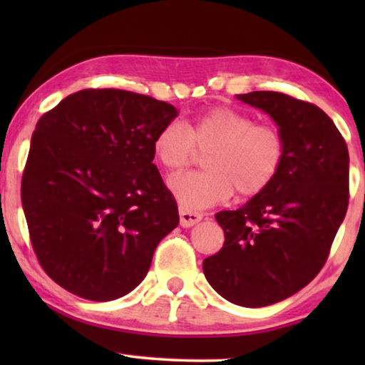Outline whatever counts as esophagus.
<instances>
[{
  "label": "esophagus",
  "instance_id": "1",
  "mask_svg": "<svg viewBox=\"0 0 365 365\" xmlns=\"http://www.w3.org/2000/svg\"><path fill=\"white\" fill-rule=\"evenodd\" d=\"M179 219H181V226L182 227H191L194 224L199 222L202 219L201 212H194V211H187V209H179Z\"/></svg>",
  "mask_w": 365,
  "mask_h": 365
}]
</instances>
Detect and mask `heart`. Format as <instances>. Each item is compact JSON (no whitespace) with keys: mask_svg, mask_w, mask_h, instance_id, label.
I'll return each mask as SVG.
<instances>
[{"mask_svg":"<svg viewBox=\"0 0 365 365\" xmlns=\"http://www.w3.org/2000/svg\"><path fill=\"white\" fill-rule=\"evenodd\" d=\"M196 149L207 151L202 161L206 171L169 181L174 197L187 211L224 202L234 191L244 199L259 196L276 181L286 161L281 129L227 106L207 109L186 126L169 121L153 139L154 156L169 173L191 164Z\"/></svg>","mask_w":365,"mask_h":365,"instance_id":"b5f03b06","label":"heart"}]
</instances>
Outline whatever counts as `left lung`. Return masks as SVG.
I'll list each match as a JSON object with an SVG mask.
<instances>
[{"mask_svg":"<svg viewBox=\"0 0 365 365\" xmlns=\"http://www.w3.org/2000/svg\"><path fill=\"white\" fill-rule=\"evenodd\" d=\"M237 99L271 114L286 139V161L266 191L216 214L224 244L202 271L229 302L264 307L301 291L326 264L349 206V151L316 104L276 91Z\"/></svg>","mask_w":365,"mask_h":365,"instance_id":"1","label":"left lung"}]
</instances>
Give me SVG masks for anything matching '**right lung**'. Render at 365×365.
I'll list each match as a JSON object with an SVG mask.
<instances>
[{"label":"right lung","mask_w":365,"mask_h":365,"mask_svg":"<svg viewBox=\"0 0 365 365\" xmlns=\"http://www.w3.org/2000/svg\"><path fill=\"white\" fill-rule=\"evenodd\" d=\"M176 108L116 88L69 94L36 124L21 179L43 271L89 301L126 296L146 277L178 204L153 164V139Z\"/></svg>","instance_id":"obj_1"}]
</instances>
